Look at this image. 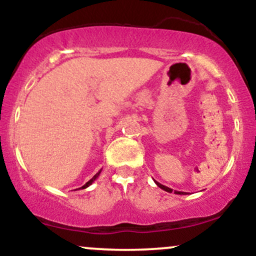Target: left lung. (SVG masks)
Here are the masks:
<instances>
[{
  "instance_id": "1",
  "label": "left lung",
  "mask_w": 256,
  "mask_h": 256,
  "mask_svg": "<svg viewBox=\"0 0 256 256\" xmlns=\"http://www.w3.org/2000/svg\"><path fill=\"white\" fill-rule=\"evenodd\" d=\"M154 182H155V184H156L158 188H161V189H162V190H165V192H173V190L171 189V188H168V186H165V185L160 184V183H158V182H156V180H154ZM174 194H177V195H186V194L183 192H176V190H174Z\"/></svg>"
}]
</instances>
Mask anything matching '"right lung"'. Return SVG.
<instances>
[{
	"label": "right lung",
	"instance_id": "add662e5",
	"mask_svg": "<svg viewBox=\"0 0 256 256\" xmlns=\"http://www.w3.org/2000/svg\"><path fill=\"white\" fill-rule=\"evenodd\" d=\"M101 171H102V170H100V171H98V173H96V174H95V176H94V177H92V178H91L89 182H86V183H85V184H84V185H83V186H82V188H79V189H85V188L90 186V185H91V184H92V183H94V182H95V180H96V178H98V176H100V173H101Z\"/></svg>",
	"mask_w": 256,
	"mask_h": 256
}]
</instances>
